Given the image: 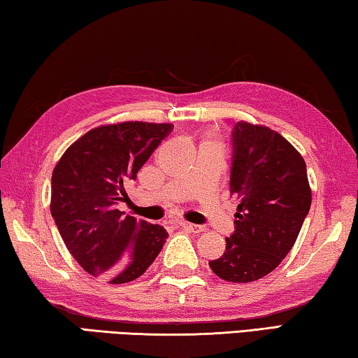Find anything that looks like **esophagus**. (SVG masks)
Instances as JSON below:
<instances>
[{
	"mask_svg": "<svg viewBox=\"0 0 358 358\" xmlns=\"http://www.w3.org/2000/svg\"><path fill=\"white\" fill-rule=\"evenodd\" d=\"M180 226L185 230H189V232H192V234H201L205 230L203 226H197V224H191V222H181Z\"/></svg>",
	"mask_w": 358,
	"mask_h": 358,
	"instance_id": "34e87169",
	"label": "esophagus"
}]
</instances>
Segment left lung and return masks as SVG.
Instances as JSON below:
<instances>
[{
	"label": "left lung",
	"mask_w": 358,
	"mask_h": 358,
	"mask_svg": "<svg viewBox=\"0 0 358 358\" xmlns=\"http://www.w3.org/2000/svg\"><path fill=\"white\" fill-rule=\"evenodd\" d=\"M230 194L238 199L235 232L210 268L229 282H251L273 271L299 237L311 207L301 155L268 126H234Z\"/></svg>",
	"instance_id": "1"
}]
</instances>
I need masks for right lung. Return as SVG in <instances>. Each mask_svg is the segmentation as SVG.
<instances>
[{"label": "right lung", "instance_id": "obj_1", "mask_svg": "<svg viewBox=\"0 0 358 358\" xmlns=\"http://www.w3.org/2000/svg\"><path fill=\"white\" fill-rule=\"evenodd\" d=\"M171 123L123 121L88 131L59 157L52 173L50 211L78 265L108 284L137 280L153 264L169 234L137 221L117 203L136 180Z\"/></svg>", "mask_w": 358, "mask_h": 358}]
</instances>
